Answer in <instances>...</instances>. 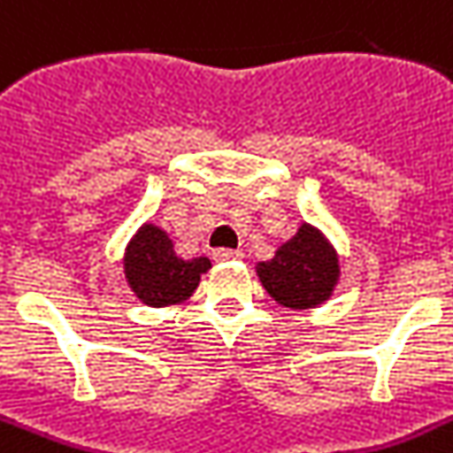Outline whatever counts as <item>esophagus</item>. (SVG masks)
<instances>
[{"instance_id": "obj_1", "label": "esophagus", "mask_w": 453, "mask_h": 453, "mask_svg": "<svg viewBox=\"0 0 453 453\" xmlns=\"http://www.w3.org/2000/svg\"><path fill=\"white\" fill-rule=\"evenodd\" d=\"M239 257H242V250H234V249H216L214 250V260H219V262L239 260Z\"/></svg>"}]
</instances>
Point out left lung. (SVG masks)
Instances as JSON below:
<instances>
[{
  "label": "left lung",
  "mask_w": 453,
  "mask_h": 453,
  "mask_svg": "<svg viewBox=\"0 0 453 453\" xmlns=\"http://www.w3.org/2000/svg\"><path fill=\"white\" fill-rule=\"evenodd\" d=\"M257 276L265 290L288 309H313L332 297L338 280L336 250L303 223L272 260L257 265Z\"/></svg>",
  "instance_id": "obj_1"
}]
</instances>
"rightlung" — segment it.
Masks as SVG:
<instances>
[{
	"label": "right lung",
	"instance_id": "obj_1",
	"mask_svg": "<svg viewBox=\"0 0 453 453\" xmlns=\"http://www.w3.org/2000/svg\"><path fill=\"white\" fill-rule=\"evenodd\" d=\"M209 267L211 262L207 257H177L170 237L156 226L140 227L124 257L128 285L150 306H168L188 299L200 283V273Z\"/></svg>",
	"mask_w": 453,
	"mask_h": 453
}]
</instances>
